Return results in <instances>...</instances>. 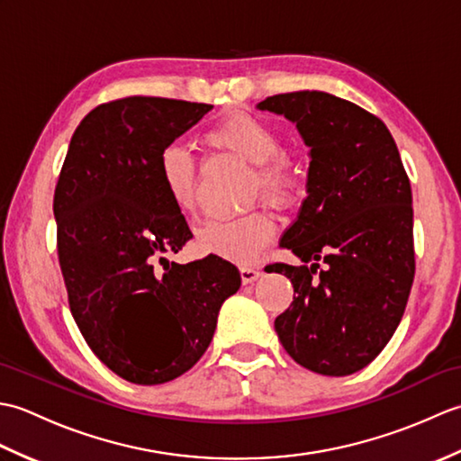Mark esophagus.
<instances>
[{"label":"esophagus","mask_w":461,"mask_h":461,"mask_svg":"<svg viewBox=\"0 0 461 461\" xmlns=\"http://www.w3.org/2000/svg\"><path fill=\"white\" fill-rule=\"evenodd\" d=\"M240 276H241L243 285H249V283H253L256 279H259L261 271H259V269H256V267H241V269H240Z\"/></svg>","instance_id":"obj_1"}]
</instances>
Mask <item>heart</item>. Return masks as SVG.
Segmentation results:
<instances>
[{"label": "heart", "mask_w": 461, "mask_h": 461, "mask_svg": "<svg viewBox=\"0 0 461 461\" xmlns=\"http://www.w3.org/2000/svg\"><path fill=\"white\" fill-rule=\"evenodd\" d=\"M203 142L215 150L228 152L253 164L251 192L263 195L281 210L295 208L303 200V182L295 168L279 158L283 140L266 121L238 113L223 119L203 134ZM156 174L166 198L182 215H192L198 205V172L192 154L180 144L164 146L156 162ZM276 220L263 210H251L238 218H215L195 231V248L205 256L231 263H249L271 241Z\"/></svg>", "instance_id": "obj_1"}]
</instances>
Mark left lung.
<instances>
[{
    "mask_svg": "<svg viewBox=\"0 0 461 461\" xmlns=\"http://www.w3.org/2000/svg\"><path fill=\"white\" fill-rule=\"evenodd\" d=\"M258 109L295 122L311 156L307 198L279 243L303 266H269L295 289L276 319L277 337L301 366L352 375L393 339L412 289L408 174L386 124L355 103L297 91Z\"/></svg>",
    "mask_w": 461,
    "mask_h": 461,
    "instance_id": "obj_1",
    "label": "left lung"
}]
</instances>
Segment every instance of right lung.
Instances as JSON below:
<instances>
[{"label":"right lung","mask_w":461,"mask_h":461,"mask_svg":"<svg viewBox=\"0 0 461 461\" xmlns=\"http://www.w3.org/2000/svg\"><path fill=\"white\" fill-rule=\"evenodd\" d=\"M212 104L126 96L85 116L55 185L57 253L73 319L103 365L134 384L178 378L210 347L236 266L166 261L192 231L156 174L164 146ZM160 262L163 269L158 267Z\"/></svg>","instance_id":"add662e5"}]
</instances>
